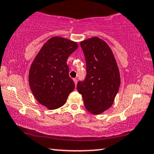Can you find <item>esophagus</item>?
<instances>
[{
  "label": "esophagus",
  "instance_id": "34e87169",
  "mask_svg": "<svg viewBox=\"0 0 154 154\" xmlns=\"http://www.w3.org/2000/svg\"><path fill=\"white\" fill-rule=\"evenodd\" d=\"M73 80H74V82H75V85H77V79H73Z\"/></svg>",
  "mask_w": 154,
  "mask_h": 154
}]
</instances>
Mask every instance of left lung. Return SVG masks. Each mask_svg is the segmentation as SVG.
<instances>
[{"label":"left lung","mask_w":154,"mask_h":154,"mask_svg":"<svg viewBox=\"0 0 154 154\" xmlns=\"http://www.w3.org/2000/svg\"><path fill=\"white\" fill-rule=\"evenodd\" d=\"M87 67V76L77 83L85 109L93 114H102L114 101L120 85V74L110 47L98 37L80 42Z\"/></svg>","instance_id":"1"}]
</instances>
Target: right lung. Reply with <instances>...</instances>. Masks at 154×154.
<instances>
[{
	"mask_svg": "<svg viewBox=\"0 0 154 154\" xmlns=\"http://www.w3.org/2000/svg\"><path fill=\"white\" fill-rule=\"evenodd\" d=\"M77 48V42L53 37L44 44L32 63L29 71L32 93L39 103L49 110L64 105L75 89L66 61Z\"/></svg>",
	"mask_w": 154,
	"mask_h": 154,
	"instance_id": "right-lung-1",
	"label": "right lung"
}]
</instances>
